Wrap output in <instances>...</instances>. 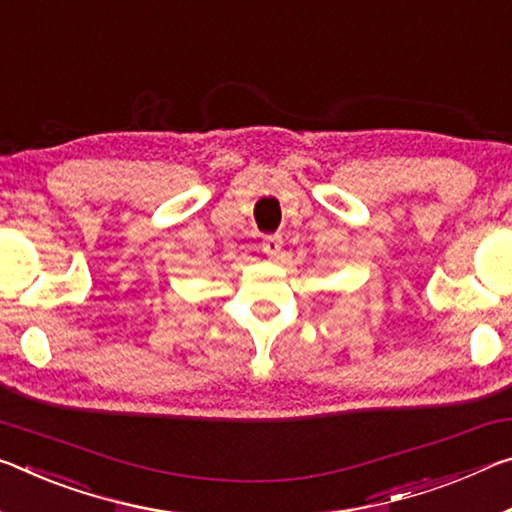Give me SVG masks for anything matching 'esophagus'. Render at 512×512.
<instances>
[{"label": "esophagus", "mask_w": 512, "mask_h": 512, "mask_svg": "<svg viewBox=\"0 0 512 512\" xmlns=\"http://www.w3.org/2000/svg\"><path fill=\"white\" fill-rule=\"evenodd\" d=\"M262 250H264L266 255H271V257L280 255V250H282V237H278V234H271V237H266V239L262 241Z\"/></svg>", "instance_id": "obj_1"}]
</instances>
